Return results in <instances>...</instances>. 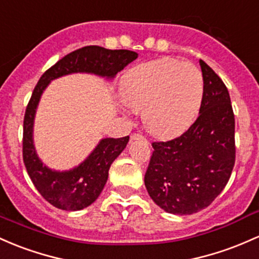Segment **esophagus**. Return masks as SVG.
<instances>
[{
  "instance_id": "34e87169",
  "label": "esophagus",
  "mask_w": 259,
  "mask_h": 259,
  "mask_svg": "<svg viewBox=\"0 0 259 259\" xmlns=\"http://www.w3.org/2000/svg\"><path fill=\"white\" fill-rule=\"evenodd\" d=\"M130 138H132V140H136V139H144V140H145V136L139 134V133H134V134H132Z\"/></svg>"
}]
</instances>
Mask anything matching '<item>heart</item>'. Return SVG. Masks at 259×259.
<instances>
[{
    "mask_svg": "<svg viewBox=\"0 0 259 259\" xmlns=\"http://www.w3.org/2000/svg\"><path fill=\"white\" fill-rule=\"evenodd\" d=\"M120 91L127 106L143 112L144 125L151 134L168 138L188 129L197 118L204 78L190 62L161 58L127 71Z\"/></svg>",
    "mask_w": 259,
    "mask_h": 259,
    "instance_id": "b5f03b06",
    "label": "heart"
}]
</instances>
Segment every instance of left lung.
Returning <instances> with one entry per match:
<instances>
[{
	"label": "left lung",
	"mask_w": 259,
	"mask_h": 259,
	"mask_svg": "<svg viewBox=\"0 0 259 259\" xmlns=\"http://www.w3.org/2000/svg\"><path fill=\"white\" fill-rule=\"evenodd\" d=\"M204 98L197 120L168 141L152 143L145 173L150 197L164 211L190 215L223 192L235 166V115L229 91L215 71L199 61Z\"/></svg>",
	"instance_id": "8db88e82"
}]
</instances>
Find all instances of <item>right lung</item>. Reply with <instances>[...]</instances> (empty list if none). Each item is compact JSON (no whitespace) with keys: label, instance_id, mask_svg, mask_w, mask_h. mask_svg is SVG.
I'll use <instances>...</instances> for the list:
<instances>
[{"label":"right lung","instance_id":"obj_1","mask_svg":"<svg viewBox=\"0 0 259 259\" xmlns=\"http://www.w3.org/2000/svg\"><path fill=\"white\" fill-rule=\"evenodd\" d=\"M136 58L135 51L109 50L90 45L67 54L39 78L24 114L23 161L34 187L51 205L69 211L91 205L106 186L110 164L125 149L129 136L103 139L78 167L66 172L51 171L39 160L33 145L34 115L42 91L51 79L73 72H90L113 78Z\"/></svg>","mask_w":259,"mask_h":259}]
</instances>
